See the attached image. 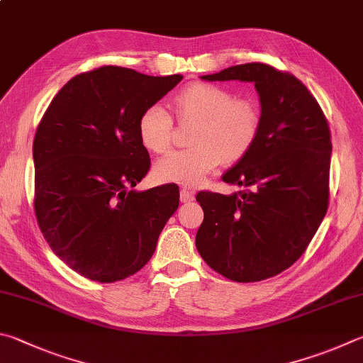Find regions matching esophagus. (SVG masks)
Returning a JSON list of instances; mask_svg holds the SVG:
<instances>
[{"label":"esophagus","mask_w":363,"mask_h":363,"mask_svg":"<svg viewBox=\"0 0 363 363\" xmlns=\"http://www.w3.org/2000/svg\"><path fill=\"white\" fill-rule=\"evenodd\" d=\"M179 199H181L182 203H190V201H194L195 194L192 192V190H189V189H181Z\"/></svg>","instance_id":"esophagus-1"}]
</instances>
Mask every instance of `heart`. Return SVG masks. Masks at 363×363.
Instances as JSON below:
<instances>
[{"label":"heart","instance_id":"b5f03b06","mask_svg":"<svg viewBox=\"0 0 363 363\" xmlns=\"http://www.w3.org/2000/svg\"><path fill=\"white\" fill-rule=\"evenodd\" d=\"M181 122H196L192 149L173 150L154 164L160 182L196 187L222 159L236 162L252 147L260 130V111L252 101L236 100L232 91L213 84L196 82L174 98ZM143 146L162 154L173 140V121L160 104H152L138 122Z\"/></svg>","mask_w":363,"mask_h":363}]
</instances>
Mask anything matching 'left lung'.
Masks as SVG:
<instances>
[{"label":"left lung","instance_id":"8db88e82","mask_svg":"<svg viewBox=\"0 0 363 363\" xmlns=\"http://www.w3.org/2000/svg\"><path fill=\"white\" fill-rule=\"evenodd\" d=\"M201 79L252 82L260 130L249 152L222 176L246 190L196 195L204 219L195 246L227 279L263 281L300 259L324 219L330 130L305 85L268 65H236Z\"/></svg>","mask_w":363,"mask_h":363}]
</instances>
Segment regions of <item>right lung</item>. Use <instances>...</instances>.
<instances>
[{
	"instance_id": "add662e5",
	"label": "right lung",
	"mask_w": 363,
	"mask_h": 363,
	"mask_svg": "<svg viewBox=\"0 0 363 363\" xmlns=\"http://www.w3.org/2000/svg\"><path fill=\"white\" fill-rule=\"evenodd\" d=\"M182 81L101 67L63 85L39 123L35 211L50 249L84 278L116 282L146 265L179 206L176 184L136 190L150 159L144 109Z\"/></svg>"
}]
</instances>
